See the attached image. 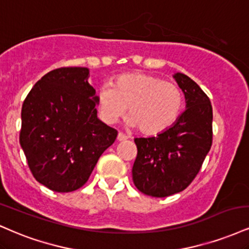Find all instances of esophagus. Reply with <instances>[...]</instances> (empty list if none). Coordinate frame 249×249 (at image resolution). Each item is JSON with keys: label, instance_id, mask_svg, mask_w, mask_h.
Instances as JSON below:
<instances>
[{"label": "esophagus", "instance_id": "34e87169", "mask_svg": "<svg viewBox=\"0 0 249 249\" xmlns=\"http://www.w3.org/2000/svg\"><path fill=\"white\" fill-rule=\"evenodd\" d=\"M126 139H127L126 134H124L122 132H119L118 136H117V140H118V142H124V140H126Z\"/></svg>", "mask_w": 249, "mask_h": 249}]
</instances>
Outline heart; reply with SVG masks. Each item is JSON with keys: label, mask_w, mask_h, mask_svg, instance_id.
Segmentation results:
<instances>
[{"label": "heart", "mask_w": 249, "mask_h": 249, "mask_svg": "<svg viewBox=\"0 0 249 249\" xmlns=\"http://www.w3.org/2000/svg\"><path fill=\"white\" fill-rule=\"evenodd\" d=\"M100 115L115 124L128 107L127 124L147 136L161 133L178 118L183 92L178 83L145 73L125 74L113 86L104 85L97 92Z\"/></svg>", "instance_id": "obj_1"}]
</instances>
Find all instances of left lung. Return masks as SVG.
Masks as SVG:
<instances>
[{
  "instance_id": "obj_1",
  "label": "left lung",
  "mask_w": 249,
  "mask_h": 249,
  "mask_svg": "<svg viewBox=\"0 0 249 249\" xmlns=\"http://www.w3.org/2000/svg\"><path fill=\"white\" fill-rule=\"evenodd\" d=\"M174 77L184 92L185 111L157 137L134 139L138 154L133 183L152 197L184 190L198 174L212 145L210 98L189 76L176 73Z\"/></svg>"
}]
</instances>
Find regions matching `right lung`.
<instances>
[{"mask_svg": "<svg viewBox=\"0 0 249 249\" xmlns=\"http://www.w3.org/2000/svg\"><path fill=\"white\" fill-rule=\"evenodd\" d=\"M86 67L41 77L24 100L19 143L34 178L56 193L77 190L117 131L97 118V96Z\"/></svg>", "mask_w": 249, "mask_h": 249, "instance_id": "add662e5", "label": "right lung"}]
</instances>
